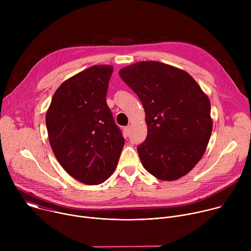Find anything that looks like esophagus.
Here are the masks:
<instances>
[{"mask_svg": "<svg viewBox=\"0 0 251 251\" xmlns=\"http://www.w3.org/2000/svg\"><path fill=\"white\" fill-rule=\"evenodd\" d=\"M123 135L124 137H128L130 135V126H126L123 129Z\"/></svg>", "mask_w": 251, "mask_h": 251, "instance_id": "esophagus-1", "label": "esophagus"}]
</instances>
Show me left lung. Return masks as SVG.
Returning <instances> with one entry per match:
<instances>
[{
    "label": "left lung",
    "mask_w": 251,
    "mask_h": 251,
    "mask_svg": "<svg viewBox=\"0 0 251 251\" xmlns=\"http://www.w3.org/2000/svg\"><path fill=\"white\" fill-rule=\"evenodd\" d=\"M146 113L147 138L137 151L142 165L162 181L187 175L203 156L212 131L210 102L185 70L139 61L119 71Z\"/></svg>",
    "instance_id": "8db88e82"
}]
</instances>
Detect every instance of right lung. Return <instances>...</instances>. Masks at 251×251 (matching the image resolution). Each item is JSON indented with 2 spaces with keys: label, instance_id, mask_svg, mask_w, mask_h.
<instances>
[{
  "label": "right lung",
  "instance_id": "obj_1",
  "mask_svg": "<svg viewBox=\"0 0 251 251\" xmlns=\"http://www.w3.org/2000/svg\"><path fill=\"white\" fill-rule=\"evenodd\" d=\"M112 73L111 65H93L68 78L54 92L46 116L56 160L90 186L113 174L125 142L106 103Z\"/></svg>",
  "mask_w": 251,
  "mask_h": 251
}]
</instances>
